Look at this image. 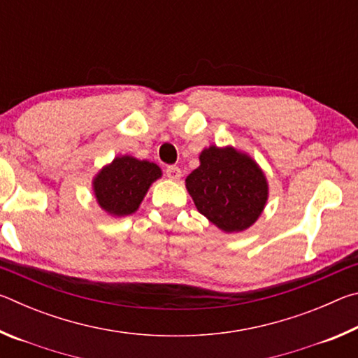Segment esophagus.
<instances>
[{
	"label": "esophagus",
	"instance_id": "1",
	"mask_svg": "<svg viewBox=\"0 0 358 358\" xmlns=\"http://www.w3.org/2000/svg\"><path fill=\"white\" fill-rule=\"evenodd\" d=\"M166 175L171 180H180V177H181V171L180 169L177 167V166H169V167H166Z\"/></svg>",
	"mask_w": 358,
	"mask_h": 358
}]
</instances>
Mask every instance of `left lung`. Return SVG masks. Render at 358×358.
Wrapping results in <instances>:
<instances>
[{
	"mask_svg": "<svg viewBox=\"0 0 358 358\" xmlns=\"http://www.w3.org/2000/svg\"><path fill=\"white\" fill-rule=\"evenodd\" d=\"M201 166L186 178L197 210L224 232H241L257 221L268 197L264 172L232 147L205 148Z\"/></svg>",
	"mask_w": 358,
	"mask_h": 358,
	"instance_id": "1",
	"label": "left lung"
}]
</instances>
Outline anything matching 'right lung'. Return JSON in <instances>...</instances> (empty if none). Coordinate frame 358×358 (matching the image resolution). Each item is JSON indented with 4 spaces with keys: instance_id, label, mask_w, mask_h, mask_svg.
<instances>
[{
    "instance_id": "right-lung-1",
    "label": "right lung",
    "mask_w": 358,
    "mask_h": 358,
    "mask_svg": "<svg viewBox=\"0 0 358 358\" xmlns=\"http://www.w3.org/2000/svg\"><path fill=\"white\" fill-rule=\"evenodd\" d=\"M161 177V169L150 161L132 156L115 157L93 181L96 201L108 215L134 213L153 181Z\"/></svg>"
}]
</instances>
